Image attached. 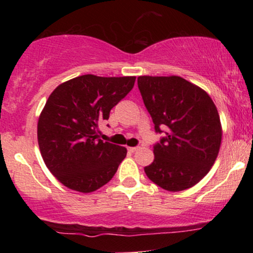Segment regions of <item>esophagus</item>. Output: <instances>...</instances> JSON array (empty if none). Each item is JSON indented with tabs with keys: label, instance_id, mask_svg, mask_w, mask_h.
Masks as SVG:
<instances>
[{
	"label": "esophagus",
	"instance_id": "obj_1",
	"mask_svg": "<svg viewBox=\"0 0 253 253\" xmlns=\"http://www.w3.org/2000/svg\"><path fill=\"white\" fill-rule=\"evenodd\" d=\"M127 150L129 151V152H135V151L139 150V146H134V147H127Z\"/></svg>",
	"mask_w": 253,
	"mask_h": 253
}]
</instances>
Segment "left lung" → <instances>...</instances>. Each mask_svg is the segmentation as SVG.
<instances>
[{"label": "left lung", "mask_w": 253, "mask_h": 253, "mask_svg": "<svg viewBox=\"0 0 253 253\" xmlns=\"http://www.w3.org/2000/svg\"><path fill=\"white\" fill-rule=\"evenodd\" d=\"M138 88L155 130V161L144 168L165 190L191 188L208 173L221 144V124L210 95L178 76L138 77Z\"/></svg>", "instance_id": "1"}]
</instances>
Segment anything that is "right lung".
<instances>
[{
  "mask_svg": "<svg viewBox=\"0 0 253 253\" xmlns=\"http://www.w3.org/2000/svg\"><path fill=\"white\" fill-rule=\"evenodd\" d=\"M134 82L135 77L83 75L50 95L38 121V143L46 167L65 187L91 193L115 175L127 150L101 140L97 127Z\"/></svg>",
  "mask_w": 253,
  "mask_h": 253,
  "instance_id": "right-lung-1",
  "label": "right lung"
}]
</instances>
